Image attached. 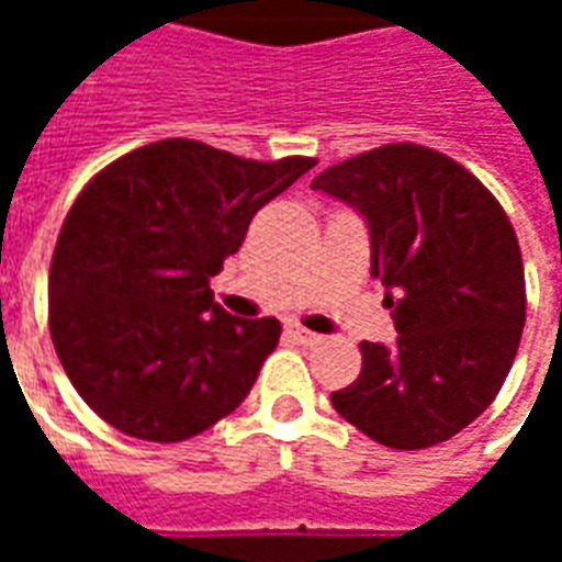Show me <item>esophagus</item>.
<instances>
[{
    "label": "esophagus",
    "instance_id": "34e87169",
    "mask_svg": "<svg viewBox=\"0 0 562 562\" xmlns=\"http://www.w3.org/2000/svg\"><path fill=\"white\" fill-rule=\"evenodd\" d=\"M289 337H292L294 342H301V346H316V342L322 340L318 334L301 328V325H289Z\"/></svg>",
    "mask_w": 562,
    "mask_h": 562
}]
</instances>
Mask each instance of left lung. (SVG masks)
I'll return each mask as SVG.
<instances>
[{
    "instance_id": "obj_1",
    "label": "left lung",
    "mask_w": 562,
    "mask_h": 562,
    "mask_svg": "<svg viewBox=\"0 0 562 562\" xmlns=\"http://www.w3.org/2000/svg\"><path fill=\"white\" fill-rule=\"evenodd\" d=\"M313 189L370 228V273L385 285L397 342H361L334 409L389 448H430L494 403L527 318L515 228L479 177L422 144H385L330 165Z\"/></svg>"
}]
</instances>
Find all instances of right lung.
Returning a JSON list of instances; mask_svg holds the SVG:
<instances>
[{"mask_svg":"<svg viewBox=\"0 0 562 562\" xmlns=\"http://www.w3.org/2000/svg\"><path fill=\"white\" fill-rule=\"evenodd\" d=\"M313 165L168 138L83 186L56 240L47 304L56 355L92 413L135 439L183 442L244 403L282 328L228 316L210 277Z\"/></svg>","mask_w":562,"mask_h":562,"instance_id":"obj_1","label":"right lung"}]
</instances>
